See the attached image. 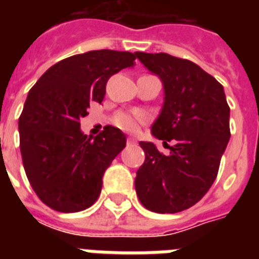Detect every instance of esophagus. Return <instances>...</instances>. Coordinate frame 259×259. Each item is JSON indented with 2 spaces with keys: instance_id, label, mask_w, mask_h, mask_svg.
Here are the masks:
<instances>
[{
  "instance_id": "esophagus-1",
  "label": "esophagus",
  "mask_w": 259,
  "mask_h": 259,
  "mask_svg": "<svg viewBox=\"0 0 259 259\" xmlns=\"http://www.w3.org/2000/svg\"><path fill=\"white\" fill-rule=\"evenodd\" d=\"M137 144V140L133 137H129L127 138V145H136Z\"/></svg>"
}]
</instances>
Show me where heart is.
Here are the masks:
<instances>
[{
    "mask_svg": "<svg viewBox=\"0 0 259 259\" xmlns=\"http://www.w3.org/2000/svg\"><path fill=\"white\" fill-rule=\"evenodd\" d=\"M148 122V115L145 113H118L114 117V123L119 129L134 133L138 127Z\"/></svg>",
    "mask_w": 259,
    "mask_h": 259,
    "instance_id": "1",
    "label": "heart"
}]
</instances>
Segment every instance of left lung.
Returning <instances> with one entry per match:
<instances>
[{"label":"left lung","mask_w":259,"mask_h":259,"mask_svg":"<svg viewBox=\"0 0 259 259\" xmlns=\"http://www.w3.org/2000/svg\"><path fill=\"white\" fill-rule=\"evenodd\" d=\"M134 55L162 80L165 102L152 134L170 150L165 156L152 142H140L145 161L136 192L149 211L180 212L196 204L217 179L231 136L230 107L223 86L191 60L162 52ZM170 141L172 147L166 144Z\"/></svg>","instance_id":"8db88e82"}]
</instances>
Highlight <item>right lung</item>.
<instances>
[{
  "label": "right lung",
  "mask_w": 259,
  "mask_h": 259,
  "mask_svg": "<svg viewBox=\"0 0 259 259\" xmlns=\"http://www.w3.org/2000/svg\"><path fill=\"white\" fill-rule=\"evenodd\" d=\"M136 55L111 50L74 55L47 70L29 90L18 118L20 150L38 199L59 212H78L97 201L102 177L126 145V136L105 126L95 137L80 132L90 103H101L106 83L134 66Z\"/></svg>",
  "instance_id": "1"
}]
</instances>
